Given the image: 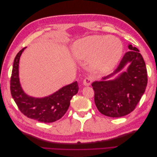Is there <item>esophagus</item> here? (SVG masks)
<instances>
[{
	"instance_id": "1",
	"label": "esophagus",
	"mask_w": 157,
	"mask_h": 157,
	"mask_svg": "<svg viewBox=\"0 0 157 157\" xmlns=\"http://www.w3.org/2000/svg\"><path fill=\"white\" fill-rule=\"evenodd\" d=\"M92 82V78H90V77H87V78L84 79V80H83V84L85 86H90V85L91 84Z\"/></svg>"
}]
</instances>
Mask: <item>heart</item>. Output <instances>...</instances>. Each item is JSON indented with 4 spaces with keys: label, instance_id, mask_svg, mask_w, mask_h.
<instances>
[{
    "label": "heart",
    "instance_id": "b5f03b06",
    "mask_svg": "<svg viewBox=\"0 0 157 157\" xmlns=\"http://www.w3.org/2000/svg\"><path fill=\"white\" fill-rule=\"evenodd\" d=\"M72 52L77 59H91V65L94 69L108 73L115 67L119 60L122 45L120 40L115 36L93 35L76 42Z\"/></svg>",
    "mask_w": 157,
    "mask_h": 157
}]
</instances>
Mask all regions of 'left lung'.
<instances>
[{
  "instance_id": "8db88e82",
  "label": "left lung",
  "mask_w": 157,
  "mask_h": 157,
  "mask_svg": "<svg viewBox=\"0 0 157 157\" xmlns=\"http://www.w3.org/2000/svg\"><path fill=\"white\" fill-rule=\"evenodd\" d=\"M130 50L123 56L117 69L102 78L95 81L92 86L94 90V101L98 111L109 117H121L134 110L145 91L147 73L143 57L136 47L128 45ZM128 63L126 71L113 80L106 79L117 73Z\"/></svg>"
}]
</instances>
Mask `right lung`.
Instances as JSON below:
<instances>
[{"label":"right lung","mask_w":157,"mask_h":157,"mask_svg":"<svg viewBox=\"0 0 157 157\" xmlns=\"http://www.w3.org/2000/svg\"><path fill=\"white\" fill-rule=\"evenodd\" d=\"M25 48L26 47L18 52L13 61L10 79L12 96L20 111L28 118L45 123L55 122L68 110L71 99L78 93V83L75 81L44 98L28 96L23 92L19 78V62Z\"/></svg>","instance_id":"add662e5"}]
</instances>
